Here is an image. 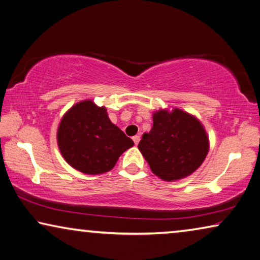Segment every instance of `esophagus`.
Returning <instances> with one entry per match:
<instances>
[{
  "label": "esophagus",
  "mask_w": 260,
  "mask_h": 260,
  "mask_svg": "<svg viewBox=\"0 0 260 260\" xmlns=\"http://www.w3.org/2000/svg\"><path fill=\"white\" fill-rule=\"evenodd\" d=\"M133 139H134V142H135V144H138L139 143V141H141V136H138V135H136V136H134L133 137Z\"/></svg>",
  "instance_id": "34e87169"
}]
</instances>
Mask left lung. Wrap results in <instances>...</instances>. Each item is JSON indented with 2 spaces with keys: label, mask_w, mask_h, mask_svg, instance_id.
Here are the masks:
<instances>
[{
  "label": "left lung",
  "mask_w": 260,
  "mask_h": 260,
  "mask_svg": "<svg viewBox=\"0 0 260 260\" xmlns=\"http://www.w3.org/2000/svg\"><path fill=\"white\" fill-rule=\"evenodd\" d=\"M153 125L138 144L150 169L165 182L185 178L203 164L210 141L196 116L182 109H159L152 114Z\"/></svg>",
  "instance_id": "1"
}]
</instances>
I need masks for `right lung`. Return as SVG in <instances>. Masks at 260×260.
<instances>
[{
    "instance_id": "add662e5",
    "label": "right lung",
    "mask_w": 260,
    "mask_h": 260,
    "mask_svg": "<svg viewBox=\"0 0 260 260\" xmlns=\"http://www.w3.org/2000/svg\"><path fill=\"white\" fill-rule=\"evenodd\" d=\"M57 145L70 167L85 175H102L115 167L134 142L111 123L107 108L84 100L63 115Z\"/></svg>"
}]
</instances>
